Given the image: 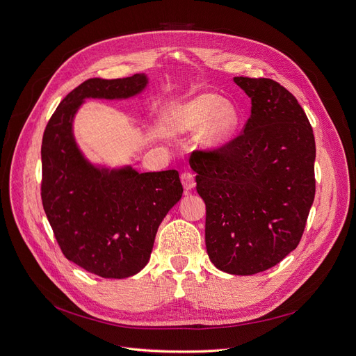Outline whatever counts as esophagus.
<instances>
[{
    "label": "esophagus",
    "instance_id": "34e87169",
    "mask_svg": "<svg viewBox=\"0 0 356 356\" xmlns=\"http://www.w3.org/2000/svg\"><path fill=\"white\" fill-rule=\"evenodd\" d=\"M181 181H182V185L184 188L187 191H191L194 187H195V178H194V174L190 172V171H185L181 174Z\"/></svg>",
    "mask_w": 356,
    "mask_h": 356
}]
</instances>
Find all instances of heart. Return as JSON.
<instances>
[{"label": "heart", "mask_w": 356, "mask_h": 356, "mask_svg": "<svg viewBox=\"0 0 356 356\" xmlns=\"http://www.w3.org/2000/svg\"><path fill=\"white\" fill-rule=\"evenodd\" d=\"M169 122L179 130L201 129V143L218 147L227 143L238 130L241 115L227 99L216 94H201L169 113Z\"/></svg>", "instance_id": "obj_1"}]
</instances>
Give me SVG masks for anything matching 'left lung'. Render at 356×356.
Returning <instances> with one entry per match:
<instances>
[{
    "label": "left lung",
    "instance_id": "8db88e82",
    "mask_svg": "<svg viewBox=\"0 0 356 356\" xmlns=\"http://www.w3.org/2000/svg\"><path fill=\"white\" fill-rule=\"evenodd\" d=\"M250 98L241 136L190 156L206 202V248L216 268L262 273L297 248L314 200L316 143L296 97L268 78L234 76Z\"/></svg>",
    "mask_w": 356,
    "mask_h": 356
}]
</instances>
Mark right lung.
Listing matches in <instances>:
<instances>
[{"label":"right lung","mask_w":356,"mask_h":356,"mask_svg":"<svg viewBox=\"0 0 356 356\" xmlns=\"http://www.w3.org/2000/svg\"><path fill=\"white\" fill-rule=\"evenodd\" d=\"M149 79L91 78L67 94L42 140V202L66 259L103 278H127L149 262L163 217L182 197L178 171L138 172L130 165H94L74 136L88 98L127 99Z\"/></svg>","instance_id":"obj_1"}]
</instances>
